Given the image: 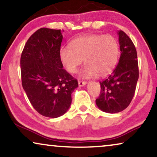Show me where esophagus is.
I'll list each match as a JSON object with an SVG mask.
<instances>
[{
  "instance_id": "1",
  "label": "esophagus",
  "mask_w": 157,
  "mask_h": 157,
  "mask_svg": "<svg viewBox=\"0 0 157 157\" xmlns=\"http://www.w3.org/2000/svg\"><path fill=\"white\" fill-rule=\"evenodd\" d=\"M86 84V82H85V81H78L79 86H85Z\"/></svg>"
}]
</instances>
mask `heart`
<instances>
[{
    "mask_svg": "<svg viewBox=\"0 0 157 157\" xmlns=\"http://www.w3.org/2000/svg\"><path fill=\"white\" fill-rule=\"evenodd\" d=\"M118 56L119 45L115 37L101 34L81 36L60 51L62 63L71 74L76 73L84 61L86 65L80 73L84 78L109 74L117 64Z\"/></svg>",
    "mask_w": 157,
    "mask_h": 157,
    "instance_id": "heart-1",
    "label": "heart"
}]
</instances>
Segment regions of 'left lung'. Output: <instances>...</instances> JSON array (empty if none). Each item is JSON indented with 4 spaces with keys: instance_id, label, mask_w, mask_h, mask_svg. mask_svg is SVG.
Masks as SVG:
<instances>
[{
    "instance_id": "8db88e82",
    "label": "left lung",
    "mask_w": 157,
    "mask_h": 157,
    "mask_svg": "<svg viewBox=\"0 0 157 157\" xmlns=\"http://www.w3.org/2000/svg\"><path fill=\"white\" fill-rule=\"evenodd\" d=\"M117 33L121 51L119 61L110 76L100 82V96L96 100L98 109L109 113L121 112L127 108L139 78L136 48L124 31Z\"/></svg>"
}]
</instances>
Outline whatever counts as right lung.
Listing matches in <instances>:
<instances>
[{"label":"right lung","instance_id":"add662e5","mask_svg":"<svg viewBox=\"0 0 157 157\" xmlns=\"http://www.w3.org/2000/svg\"><path fill=\"white\" fill-rule=\"evenodd\" d=\"M62 39L61 30L41 28L27 40L21 57L22 86L30 102L40 114L52 119L68 110L78 86L63 68Z\"/></svg>","mask_w":157,"mask_h":157}]
</instances>
